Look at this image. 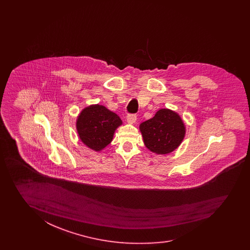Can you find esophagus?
Segmentation results:
<instances>
[{
  "label": "esophagus",
  "instance_id": "obj_1",
  "mask_svg": "<svg viewBox=\"0 0 250 250\" xmlns=\"http://www.w3.org/2000/svg\"><path fill=\"white\" fill-rule=\"evenodd\" d=\"M136 121H137V116H136V114H128V115H127V123L133 124V123H136Z\"/></svg>",
  "mask_w": 250,
  "mask_h": 250
}]
</instances>
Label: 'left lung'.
Here are the masks:
<instances>
[{
  "label": "left lung",
  "mask_w": 250,
  "mask_h": 250,
  "mask_svg": "<svg viewBox=\"0 0 250 250\" xmlns=\"http://www.w3.org/2000/svg\"><path fill=\"white\" fill-rule=\"evenodd\" d=\"M139 129L146 146L157 154H170L181 145L186 127L181 116L169 109H161L154 117L141 123Z\"/></svg>",
  "instance_id": "1"
}]
</instances>
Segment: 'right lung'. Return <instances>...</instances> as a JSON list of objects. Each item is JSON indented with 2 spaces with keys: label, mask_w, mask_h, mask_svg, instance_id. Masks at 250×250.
I'll return each mask as SVG.
<instances>
[{
  "label": "right lung",
  "mask_w": 250,
  "mask_h": 250,
  "mask_svg": "<svg viewBox=\"0 0 250 250\" xmlns=\"http://www.w3.org/2000/svg\"><path fill=\"white\" fill-rule=\"evenodd\" d=\"M123 124L121 118L106 107L93 104L85 107L77 119L80 140L95 151H101L112 142L114 132Z\"/></svg>",
  "instance_id": "obj_1"
}]
</instances>
